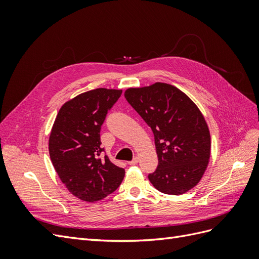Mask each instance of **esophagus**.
I'll use <instances>...</instances> for the list:
<instances>
[{"mask_svg": "<svg viewBox=\"0 0 259 259\" xmlns=\"http://www.w3.org/2000/svg\"><path fill=\"white\" fill-rule=\"evenodd\" d=\"M127 163L130 164V165H135V164L138 163V158H137V156H135L134 159H133V160L130 161V162H127Z\"/></svg>", "mask_w": 259, "mask_h": 259, "instance_id": "34e87169", "label": "esophagus"}]
</instances>
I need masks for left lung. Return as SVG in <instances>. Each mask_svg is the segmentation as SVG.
I'll use <instances>...</instances> for the list:
<instances>
[{
	"instance_id": "left-lung-1",
	"label": "left lung",
	"mask_w": 259,
	"mask_h": 259,
	"mask_svg": "<svg viewBox=\"0 0 259 259\" xmlns=\"http://www.w3.org/2000/svg\"><path fill=\"white\" fill-rule=\"evenodd\" d=\"M124 96L154 135L159 163L149 180L166 194L190 190L204 174L210 154L209 131L199 108L166 83L128 89Z\"/></svg>"
}]
</instances>
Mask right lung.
Listing matches in <instances>:
<instances>
[{
    "instance_id": "add662e5",
    "label": "right lung",
    "mask_w": 259,
    "mask_h": 259,
    "mask_svg": "<svg viewBox=\"0 0 259 259\" xmlns=\"http://www.w3.org/2000/svg\"><path fill=\"white\" fill-rule=\"evenodd\" d=\"M121 90L96 89L81 94L60 108L50 136L53 165L76 198L95 202L114 192L125 170L107 155L101 159L100 130Z\"/></svg>"
}]
</instances>
